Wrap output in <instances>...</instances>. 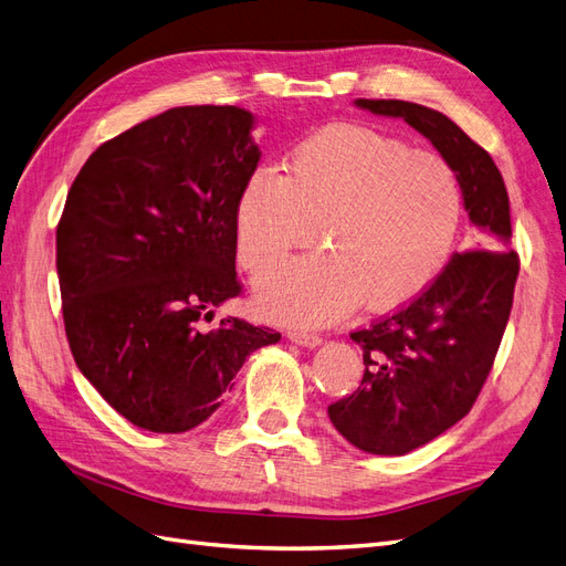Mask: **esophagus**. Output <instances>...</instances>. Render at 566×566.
<instances>
[{"label": "esophagus", "instance_id": "obj_1", "mask_svg": "<svg viewBox=\"0 0 566 566\" xmlns=\"http://www.w3.org/2000/svg\"><path fill=\"white\" fill-rule=\"evenodd\" d=\"M287 337L293 339L295 345H300V347H310V349L318 347L321 342H323V337H321L318 333H306V331H290V333H287Z\"/></svg>", "mask_w": 566, "mask_h": 566}]
</instances>
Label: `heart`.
<instances>
[{"instance_id":"obj_1","label":"heart","mask_w":566,"mask_h":566,"mask_svg":"<svg viewBox=\"0 0 566 566\" xmlns=\"http://www.w3.org/2000/svg\"><path fill=\"white\" fill-rule=\"evenodd\" d=\"M462 219L455 167L434 150L366 125H328L290 153L285 172L260 169L238 200V262L262 276L314 241L323 252L271 273L262 310L328 323L358 302L389 312L447 266Z\"/></svg>"}]
</instances>
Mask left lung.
I'll return each mask as SVG.
<instances>
[{
    "mask_svg": "<svg viewBox=\"0 0 566 566\" xmlns=\"http://www.w3.org/2000/svg\"><path fill=\"white\" fill-rule=\"evenodd\" d=\"M356 106L401 117L427 136L455 167L470 221L482 231V248L455 252L416 300L349 335L364 349V380L328 416L356 449L403 455L470 413L501 347L520 254L510 248L499 167L453 119L397 98H358Z\"/></svg>",
    "mask_w": 566,
    "mask_h": 566,
    "instance_id": "left-lung-1",
    "label": "left lung"
}]
</instances>
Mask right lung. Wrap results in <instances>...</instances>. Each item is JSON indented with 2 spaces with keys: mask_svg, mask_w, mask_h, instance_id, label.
<instances>
[{
  "mask_svg": "<svg viewBox=\"0 0 566 566\" xmlns=\"http://www.w3.org/2000/svg\"><path fill=\"white\" fill-rule=\"evenodd\" d=\"M252 113L181 106L101 144L56 227L73 358L119 416L148 432L193 430L235 373L281 333L212 310L238 297L235 212L260 148Z\"/></svg>",
  "mask_w": 566,
  "mask_h": 566,
  "instance_id": "obj_1",
  "label": "right lung"
}]
</instances>
